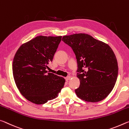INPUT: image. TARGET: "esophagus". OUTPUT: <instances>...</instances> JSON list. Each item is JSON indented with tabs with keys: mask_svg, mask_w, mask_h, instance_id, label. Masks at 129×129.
Masks as SVG:
<instances>
[{
	"mask_svg": "<svg viewBox=\"0 0 129 129\" xmlns=\"http://www.w3.org/2000/svg\"><path fill=\"white\" fill-rule=\"evenodd\" d=\"M65 79H66V81H69L70 79H71V77H70V76H68V77H66V78H65Z\"/></svg>",
	"mask_w": 129,
	"mask_h": 129,
	"instance_id": "1",
	"label": "esophagus"
}]
</instances>
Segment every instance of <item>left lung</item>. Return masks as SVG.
I'll return each instance as SVG.
<instances>
[{
	"instance_id": "1",
	"label": "left lung",
	"mask_w": 129,
	"mask_h": 129,
	"mask_svg": "<svg viewBox=\"0 0 129 129\" xmlns=\"http://www.w3.org/2000/svg\"><path fill=\"white\" fill-rule=\"evenodd\" d=\"M71 47L77 61L79 87L75 90L78 98L86 102L104 100L114 87L118 67L117 58L110 46L86 34L63 37Z\"/></svg>"
}]
</instances>
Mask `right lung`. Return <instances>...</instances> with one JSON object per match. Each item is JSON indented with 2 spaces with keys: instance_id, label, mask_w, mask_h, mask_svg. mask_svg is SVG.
<instances>
[{
  "instance_id": "1",
  "label": "right lung",
  "mask_w": 129,
  "mask_h": 129,
  "mask_svg": "<svg viewBox=\"0 0 129 129\" xmlns=\"http://www.w3.org/2000/svg\"><path fill=\"white\" fill-rule=\"evenodd\" d=\"M61 40V36H38L23 44L15 55L12 72L16 85L23 96L35 104L56 98L64 85L63 78L47 71Z\"/></svg>"
}]
</instances>
